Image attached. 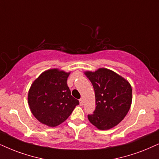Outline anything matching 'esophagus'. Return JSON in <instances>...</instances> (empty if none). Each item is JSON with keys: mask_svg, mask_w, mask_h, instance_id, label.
<instances>
[{"mask_svg": "<svg viewBox=\"0 0 159 159\" xmlns=\"http://www.w3.org/2000/svg\"><path fill=\"white\" fill-rule=\"evenodd\" d=\"M79 102H80V105H81V106L84 105V100L82 99V98H81V99L79 100Z\"/></svg>", "mask_w": 159, "mask_h": 159, "instance_id": "34e87169", "label": "esophagus"}]
</instances>
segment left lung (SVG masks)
<instances>
[{
    "mask_svg": "<svg viewBox=\"0 0 159 159\" xmlns=\"http://www.w3.org/2000/svg\"><path fill=\"white\" fill-rule=\"evenodd\" d=\"M95 94V109L88 119L100 130H108L118 125L129 111L132 89L125 78L106 68L86 72Z\"/></svg>",
    "mask_w": 159,
    "mask_h": 159,
    "instance_id": "8db88e82",
    "label": "left lung"
}]
</instances>
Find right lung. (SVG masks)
Wrapping results in <instances>:
<instances>
[{"mask_svg": "<svg viewBox=\"0 0 159 159\" xmlns=\"http://www.w3.org/2000/svg\"><path fill=\"white\" fill-rule=\"evenodd\" d=\"M70 73L52 69L44 72L31 84L28 100L40 122L55 127L69 117L79 101L71 95L67 81Z\"/></svg>", "mask_w": 159, "mask_h": 159, "instance_id": "right-lung-1", "label": "right lung"}]
</instances>
